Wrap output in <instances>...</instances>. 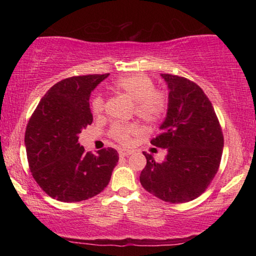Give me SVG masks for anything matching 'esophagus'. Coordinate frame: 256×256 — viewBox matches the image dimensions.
<instances>
[{
	"instance_id": "esophagus-1",
	"label": "esophagus",
	"mask_w": 256,
	"mask_h": 256,
	"mask_svg": "<svg viewBox=\"0 0 256 256\" xmlns=\"http://www.w3.org/2000/svg\"><path fill=\"white\" fill-rule=\"evenodd\" d=\"M118 155H120V157H128L129 155H132V152H129V150L121 149L120 152H118Z\"/></svg>"
}]
</instances>
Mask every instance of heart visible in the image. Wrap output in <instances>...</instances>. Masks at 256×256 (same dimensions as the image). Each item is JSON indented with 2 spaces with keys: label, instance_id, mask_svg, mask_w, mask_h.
Masks as SVG:
<instances>
[{
  "label": "heart",
  "instance_id": "b5f03b06",
  "mask_svg": "<svg viewBox=\"0 0 256 256\" xmlns=\"http://www.w3.org/2000/svg\"><path fill=\"white\" fill-rule=\"evenodd\" d=\"M113 88L135 101V113L142 120L156 122L163 118L166 110V96L162 90L154 88L152 80L143 73L124 76L115 80ZM104 98L96 96L92 100L94 114L104 110ZM138 132V127L132 124H115L110 129L113 138L122 144H128L132 136Z\"/></svg>",
  "mask_w": 256,
  "mask_h": 256
}]
</instances>
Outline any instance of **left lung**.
Wrapping results in <instances>:
<instances>
[{
	"label": "left lung",
	"mask_w": 256,
	"mask_h": 256,
	"mask_svg": "<svg viewBox=\"0 0 256 256\" xmlns=\"http://www.w3.org/2000/svg\"><path fill=\"white\" fill-rule=\"evenodd\" d=\"M169 88L166 118L152 144L166 149L163 162L143 152L146 166L140 182L164 202L194 200L218 171L224 136L211 101L197 84L184 76L160 74Z\"/></svg>",
	"instance_id": "8db88e82"
}]
</instances>
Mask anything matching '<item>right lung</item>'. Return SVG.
Instances as JSON below:
<instances>
[{
	"instance_id": "right-lung-1",
	"label": "right lung",
	"mask_w": 256,
	"mask_h": 256,
	"mask_svg": "<svg viewBox=\"0 0 256 256\" xmlns=\"http://www.w3.org/2000/svg\"><path fill=\"white\" fill-rule=\"evenodd\" d=\"M110 76H71L51 87L31 115L26 130L28 162L34 180L59 202H76L99 194L118 160L113 148L85 152L79 134L93 122L92 90Z\"/></svg>"
}]
</instances>
